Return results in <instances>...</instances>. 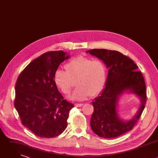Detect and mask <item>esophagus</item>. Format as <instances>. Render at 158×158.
<instances>
[{
  "label": "esophagus",
  "mask_w": 158,
  "mask_h": 158,
  "mask_svg": "<svg viewBox=\"0 0 158 158\" xmlns=\"http://www.w3.org/2000/svg\"><path fill=\"white\" fill-rule=\"evenodd\" d=\"M75 106H76V107H81L82 106H83V104H82V103H76V104H75Z\"/></svg>",
  "instance_id": "34e87169"
}]
</instances>
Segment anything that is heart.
Here are the masks:
<instances>
[{"mask_svg": "<svg viewBox=\"0 0 158 158\" xmlns=\"http://www.w3.org/2000/svg\"><path fill=\"white\" fill-rule=\"evenodd\" d=\"M64 67L65 71L59 69L56 71L54 80L64 94L70 93L76 81L77 88L71 96V99L84 100L90 95H98L103 89L107 69L102 60L78 56L67 62Z\"/></svg>", "mask_w": 158, "mask_h": 158, "instance_id": "heart-1", "label": "heart"}]
</instances>
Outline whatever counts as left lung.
Wrapping results in <instances>:
<instances>
[{
	"label": "left lung",
	"mask_w": 158,
	"mask_h": 158,
	"mask_svg": "<svg viewBox=\"0 0 158 158\" xmlns=\"http://www.w3.org/2000/svg\"><path fill=\"white\" fill-rule=\"evenodd\" d=\"M86 52L102 60L109 69L105 88L93 102L91 129L101 138L118 137L131 131L143 113L147 100L144 79L134 61L120 52L94 49ZM126 90L136 94L142 101L137 114L128 122L119 119L116 110L118 97Z\"/></svg>",
	"instance_id": "8db88e82"
}]
</instances>
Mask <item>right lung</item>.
Listing matches in <instances>:
<instances>
[{"label":"right lung","mask_w":158,"mask_h":158,"mask_svg":"<svg viewBox=\"0 0 158 158\" xmlns=\"http://www.w3.org/2000/svg\"><path fill=\"white\" fill-rule=\"evenodd\" d=\"M69 57L62 51L47 52L29 64L17 78L14 106L22 124L39 137L55 138L67 127L74 106L64 99L54 77Z\"/></svg>","instance_id":"right-lung-1"}]
</instances>
